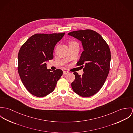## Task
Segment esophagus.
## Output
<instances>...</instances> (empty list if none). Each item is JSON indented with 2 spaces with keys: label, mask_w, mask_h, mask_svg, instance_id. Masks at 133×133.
<instances>
[{
  "label": "esophagus",
  "mask_w": 133,
  "mask_h": 133,
  "mask_svg": "<svg viewBox=\"0 0 133 133\" xmlns=\"http://www.w3.org/2000/svg\"><path fill=\"white\" fill-rule=\"evenodd\" d=\"M63 74H64V75H66V74H68L69 72L68 71H64L63 72Z\"/></svg>",
  "instance_id": "obj_1"
}]
</instances>
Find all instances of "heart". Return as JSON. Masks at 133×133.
I'll return each instance as SVG.
<instances>
[{
  "mask_svg": "<svg viewBox=\"0 0 133 133\" xmlns=\"http://www.w3.org/2000/svg\"><path fill=\"white\" fill-rule=\"evenodd\" d=\"M70 44H75V43H77L74 41H71L70 42Z\"/></svg>",
  "mask_w": 133,
  "mask_h": 133,
  "instance_id": "b5f03b06",
  "label": "heart"
}]
</instances>
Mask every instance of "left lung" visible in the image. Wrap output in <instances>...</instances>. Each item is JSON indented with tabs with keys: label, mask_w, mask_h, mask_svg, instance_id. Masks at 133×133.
<instances>
[{
	"label": "left lung",
	"mask_w": 133,
	"mask_h": 133,
	"mask_svg": "<svg viewBox=\"0 0 133 133\" xmlns=\"http://www.w3.org/2000/svg\"><path fill=\"white\" fill-rule=\"evenodd\" d=\"M81 41L84 51L77 65L83 68L82 76L77 72L71 83L73 90L83 97L95 95L103 85L108 76L111 54L109 45L97 32L87 29L68 33Z\"/></svg>",
	"instance_id": "obj_1"
}]
</instances>
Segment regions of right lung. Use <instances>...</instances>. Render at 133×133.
Listing matches in <instances>:
<instances>
[{
    "instance_id": "add662e5",
    "label": "right lung",
    "mask_w": 133,
    "mask_h": 133,
    "mask_svg": "<svg viewBox=\"0 0 133 133\" xmlns=\"http://www.w3.org/2000/svg\"><path fill=\"white\" fill-rule=\"evenodd\" d=\"M64 34H36L21 46L18 72L23 84L31 94L43 97L54 90L63 72L60 69H47L45 62L53 59L54 47Z\"/></svg>"
}]
</instances>
